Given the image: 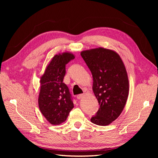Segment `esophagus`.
Returning a JSON list of instances; mask_svg holds the SVG:
<instances>
[{
    "instance_id": "34e87169",
    "label": "esophagus",
    "mask_w": 158,
    "mask_h": 158,
    "mask_svg": "<svg viewBox=\"0 0 158 158\" xmlns=\"http://www.w3.org/2000/svg\"><path fill=\"white\" fill-rule=\"evenodd\" d=\"M84 96V94H79L77 95V96H76V98H77V99H82Z\"/></svg>"
}]
</instances>
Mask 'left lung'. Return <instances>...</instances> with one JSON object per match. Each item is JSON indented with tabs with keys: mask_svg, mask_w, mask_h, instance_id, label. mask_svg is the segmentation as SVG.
Segmentation results:
<instances>
[{
	"mask_svg": "<svg viewBox=\"0 0 158 158\" xmlns=\"http://www.w3.org/2000/svg\"><path fill=\"white\" fill-rule=\"evenodd\" d=\"M93 77L92 89L99 108L91 122L109 125L125 107L129 92L127 72L121 56L113 50L98 47L80 52Z\"/></svg>",
	"mask_w": 158,
	"mask_h": 158,
	"instance_id": "8db88e82",
	"label": "left lung"
}]
</instances>
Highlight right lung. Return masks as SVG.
Listing matches in <instances>:
<instances>
[{"mask_svg": "<svg viewBox=\"0 0 158 158\" xmlns=\"http://www.w3.org/2000/svg\"><path fill=\"white\" fill-rule=\"evenodd\" d=\"M74 58L70 52L55 55L40 77L38 105L43 115L51 125L64 123L74 107L69 88L63 82L65 65Z\"/></svg>", "mask_w": 158, "mask_h": 158, "instance_id": "obj_1", "label": "right lung"}]
</instances>
